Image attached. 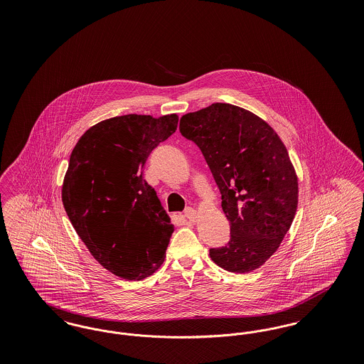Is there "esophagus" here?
Wrapping results in <instances>:
<instances>
[{"label": "esophagus", "mask_w": 364, "mask_h": 364, "mask_svg": "<svg viewBox=\"0 0 364 364\" xmlns=\"http://www.w3.org/2000/svg\"><path fill=\"white\" fill-rule=\"evenodd\" d=\"M184 217H186L188 221H191V223H195L196 218H198V213H196V210L188 208L184 211Z\"/></svg>", "instance_id": "1"}]
</instances>
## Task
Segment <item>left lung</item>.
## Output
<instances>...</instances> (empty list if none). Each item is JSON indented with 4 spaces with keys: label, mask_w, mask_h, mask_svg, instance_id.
<instances>
[{
    "label": "left lung",
    "mask_w": 364,
    "mask_h": 364,
    "mask_svg": "<svg viewBox=\"0 0 364 364\" xmlns=\"http://www.w3.org/2000/svg\"><path fill=\"white\" fill-rule=\"evenodd\" d=\"M180 132L200 149L230 224V240L210 248V258L232 273L258 269L277 251L297 208L287 147L267 122L230 104L184 114Z\"/></svg>",
    "instance_id": "1"
}]
</instances>
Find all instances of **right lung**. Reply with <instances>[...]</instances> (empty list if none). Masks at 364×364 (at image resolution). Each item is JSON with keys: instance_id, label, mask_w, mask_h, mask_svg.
Here are the masks:
<instances>
[{"instance_id": "obj_1", "label": "right lung", "mask_w": 364, "mask_h": 364, "mask_svg": "<svg viewBox=\"0 0 364 364\" xmlns=\"http://www.w3.org/2000/svg\"><path fill=\"white\" fill-rule=\"evenodd\" d=\"M177 114H125L92 125L72 150L63 205L91 255L124 279L162 264L174 226L143 166L177 129Z\"/></svg>"}]
</instances>
